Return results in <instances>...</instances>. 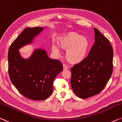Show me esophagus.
<instances>
[{"label": "esophagus", "mask_w": 122, "mask_h": 122, "mask_svg": "<svg viewBox=\"0 0 122 122\" xmlns=\"http://www.w3.org/2000/svg\"><path fill=\"white\" fill-rule=\"evenodd\" d=\"M63 70H67V69L68 68V66H66V65L63 64Z\"/></svg>", "instance_id": "34e87169"}]
</instances>
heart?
<instances>
[{
  "label": "heart",
  "mask_w": 122,
  "mask_h": 122,
  "mask_svg": "<svg viewBox=\"0 0 122 122\" xmlns=\"http://www.w3.org/2000/svg\"><path fill=\"white\" fill-rule=\"evenodd\" d=\"M59 46L66 50L67 60L72 64H78L86 59L90 48V43L86 37L75 32H70L63 34L58 41ZM52 51L56 55L60 54L58 45L52 44Z\"/></svg>",
  "instance_id": "b5f03b06"
}]
</instances>
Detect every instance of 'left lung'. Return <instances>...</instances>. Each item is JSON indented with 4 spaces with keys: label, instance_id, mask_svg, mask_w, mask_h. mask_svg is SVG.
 Instances as JSON below:
<instances>
[{
    "label": "left lung",
    "instance_id": "1",
    "mask_svg": "<svg viewBox=\"0 0 122 122\" xmlns=\"http://www.w3.org/2000/svg\"><path fill=\"white\" fill-rule=\"evenodd\" d=\"M95 42L88 56L71 68V84L74 93L81 99L99 94L113 71V49L108 39L94 28Z\"/></svg>",
    "mask_w": 122,
    "mask_h": 122
}]
</instances>
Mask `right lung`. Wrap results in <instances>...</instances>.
<instances>
[{"label": "right lung", "instance_id": "obj_1", "mask_svg": "<svg viewBox=\"0 0 122 122\" xmlns=\"http://www.w3.org/2000/svg\"><path fill=\"white\" fill-rule=\"evenodd\" d=\"M44 27H27L11 44L9 49V74L13 85L22 95L33 100H44L53 92V81L63 71L62 64L49 57L43 49H34L27 59L19 49L30 44Z\"/></svg>", "mask_w": 122, "mask_h": 122}]
</instances>
